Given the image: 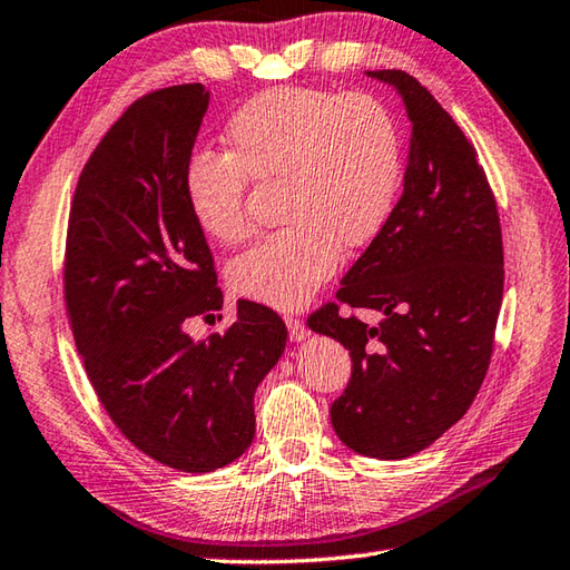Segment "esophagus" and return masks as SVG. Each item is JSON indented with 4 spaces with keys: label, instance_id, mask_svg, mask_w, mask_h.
<instances>
[{
    "label": "esophagus",
    "instance_id": "34e87169",
    "mask_svg": "<svg viewBox=\"0 0 570 570\" xmlns=\"http://www.w3.org/2000/svg\"><path fill=\"white\" fill-rule=\"evenodd\" d=\"M287 324V332H289V338L293 341H305L309 336V328L305 326V322L297 320V317H287L285 320Z\"/></svg>",
    "mask_w": 570,
    "mask_h": 570
}]
</instances>
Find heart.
<instances>
[{"instance_id": "b5f03b06", "label": "heart", "mask_w": 570, "mask_h": 570, "mask_svg": "<svg viewBox=\"0 0 570 570\" xmlns=\"http://www.w3.org/2000/svg\"><path fill=\"white\" fill-rule=\"evenodd\" d=\"M226 154H197L185 168V199L199 232L222 246L250 234L246 185L281 183L277 222L229 265L236 295L293 312L338 268L341 248L381 234L397 205L404 146L395 114L368 92L273 87L224 126Z\"/></svg>"}]
</instances>
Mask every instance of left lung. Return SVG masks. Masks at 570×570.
<instances>
[{"label":"left lung","instance_id":"8db88e82","mask_svg":"<svg viewBox=\"0 0 570 570\" xmlns=\"http://www.w3.org/2000/svg\"><path fill=\"white\" fill-rule=\"evenodd\" d=\"M390 85L412 124L402 197L336 293L381 312L375 326L312 314V332L351 351V383L332 404L344 444L368 459L414 456L456 424L483 383L502 305L495 197L463 131L402 70H368Z\"/></svg>","mask_w":570,"mask_h":570}]
</instances>
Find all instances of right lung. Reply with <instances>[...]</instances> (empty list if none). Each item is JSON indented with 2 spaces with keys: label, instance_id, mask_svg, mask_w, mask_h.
Masks as SVG:
<instances>
[{
  "label": "right lung",
  "instance_id": "right-lung-1",
  "mask_svg": "<svg viewBox=\"0 0 570 570\" xmlns=\"http://www.w3.org/2000/svg\"><path fill=\"white\" fill-rule=\"evenodd\" d=\"M207 107L195 82L126 109L82 168L66 248L72 336L97 397L136 449L185 473L250 446L253 395L287 344L283 320L248 299L224 336L185 332L224 305L183 187Z\"/></svg>",
  "mask_w": 570,
  "mask_h": 570
}]
</instances>
